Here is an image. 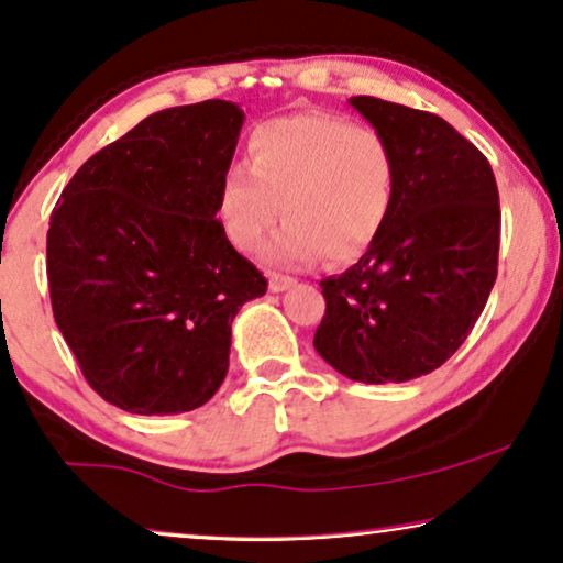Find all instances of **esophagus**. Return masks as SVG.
Segmentation results:
<instances>
[{
  "label": "esophagus",
  "instance_id": "34e87169",
  "mask_svg": "<svg viewBox=\"0 0 563 563\" xmlns=\"http://www.w3.org/2000/svg\"><path fill=\"white\" fill-rule=\"evenodd\" d=\"M297 279H291V276H282V274H272L268 276V289L272 291H287L289 287H295Z\"/></svg>",
  "mask_w": 563,
  "mask_h": 563
}]
</instances>
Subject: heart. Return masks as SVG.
I'll return each instance as SVG.
<instances>
[{
	"mask_svg": "<svg viewBox=\"0 0 563 563\" xmlns=\"http://www.w3.org/2000/svg\"><path fill=\"white\" fill-rule=\"evenodd\" d=\"M397 191V158L379 130L328 112H295L261 122L249 137V166L220 181L222 233L253 251L284 214L264 256L276 266H310L325 256L351 264L387 225Z\"/></svg>",
	"mask_w": 563,
	"mask_h": 563,
	"instance_id": "obj_1",
	"label": "heart"
}]
</instances>
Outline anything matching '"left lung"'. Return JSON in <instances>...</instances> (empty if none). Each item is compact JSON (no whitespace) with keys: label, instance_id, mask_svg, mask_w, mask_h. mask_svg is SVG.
I'll return each instance as SVG.
<instances>
[{"label":"left lung","instance_id":"1","mask_svg":"<svg viewBox=\"0 0 563 563\" xmlns=\"http://www.w3.org/2000/svg\"><path fill=\"white\" fill-rule=\"evenodd\" d=\"M387 137L397 191L358 264L320 282L314 349L364 384L435 372L472 333L497 279L499 195L489 161L438 114L351 97Z\"/></svg>","mask_w":563,"mask_h":563}]
</instances>
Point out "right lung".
I'll list each match as a JSON object with an SVG mask.
<instances>
[{"instance_id":"1","label":"right lung","mask_w":563,"mask_h":563,"mask_svg":"<svg viewBox=\"0 0 563 563\" xmlns=\"http://www.w3.org/2000/svg\"><path fill=\"white\" fill-rule=\"evenodd\" d=\"M245 114L225 99L156 112L95 153L53 207V318L84 379L133 415L202 407L230 325L266 279L218 218Z\"/></svg>"}]
</instances>
